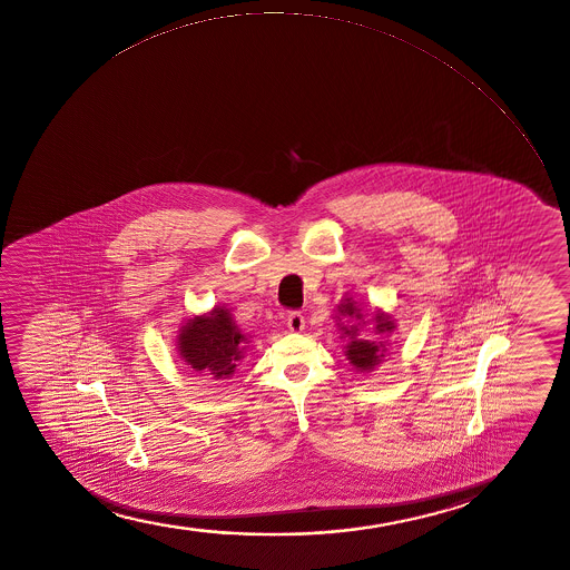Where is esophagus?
Here are the masks:
<instances>
[{
  "label": "esophagus",
  "mask_w": 570,
  "mask_h": 570,
  "mask_svg": "<svg viewBox=\"0 0 570 570\" xmlns=\"http://www.w3.org/2000/svg\"><path fill=\"white\" fill-rule=\"evenodd\" d=\"M304 315L298 314V312H293V314H288L287 317V327L291 333H302L304 331Z\"/></svg>",
  "instance_id": "1"
}]
</instances>
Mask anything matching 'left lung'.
<instances>
[{
    "label": "left lung",
    "mask_w": 570,
    "mask_h": 570,
    "mask_svg": "<svg viewBox=\"0 0 570 570\" xmlns=\"http://www.w3.org/2000/svg\"><path fill=\"white\" fill-rule=\"evenodd\" d=\"M334 312H336L334 320L341 331V338L346 341L344 355L350 361V365L360 373H373L374 368L386 360L390 344L386 341H366L361 338L360 334L368 327V323H373L374 333L380 336H390L397 327L393 315L384 309L374 308L373 314H368L371 320H366L365 312L352 296H344L341 304H336Z\"/></svg>",
    "instance_id": "left-lung-1"
}]
</instances>
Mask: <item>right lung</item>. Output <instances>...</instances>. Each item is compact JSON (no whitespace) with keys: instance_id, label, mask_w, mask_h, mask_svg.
Returning <instances> with one entry per match:
<instances>
[{"instance_id":"add662e5","label":"right lung","mask_w":570,"mask_h":570,"mask_svg":"<svg viewBox=\"0 0 570 570\" xmlns=\"http://www.w3.org/2000/svg\"><path fill=\"white\" fill-rule=\"evenodd\" d=\"M249 342V334L237 327L232 309L216 304L207 314L194 315L178 328L177 352L199 376L226 380L236 373Z\"/></svg>"}]
</instances>
